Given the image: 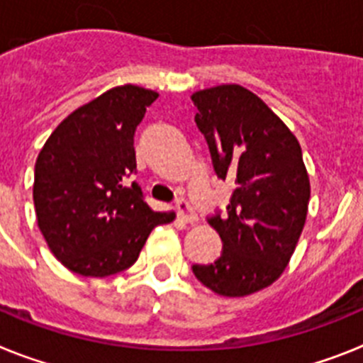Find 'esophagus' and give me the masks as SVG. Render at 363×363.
I'll return each instance as SVG.
<instances>
[{
  "instance_id": "1",
  "label": "esophagus",
  "mask_w": 363,
  "mask_h": 363,
  "mask_svg": "<svg viewBox=\"0 0 363 363\" xmlns=\"http://www.w3.org/2000/svg\"><path fill=\"white\" fill-rule=\"evenodd\" d=\"M176 213H178V218L185 223H194L198 220L196 213L192 211V207L189 205V201H185L184 198L176 201Z\"/></svg>"
}]
</instances>
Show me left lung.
<instances>
[{
  "label": "left lung",
  "mask_w": 363,
  "mask_h": 363,
  "mask_svg": "<svg viewBox=\"0 0 363 363\" xmlns=\"http://www.w3.org/2000/svg\"><path fill=\"white\" fill-rule=\"evenodd\" d=\"M191 99L214 171L234 182L227 218L209 220L223 242L221 256L192 272L220 296H249L289 265L309 211V172L293 130L249 89L225 83Z\"/></svg>",
  "instance_id": "8db88e82"
}]
</instances>
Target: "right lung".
Segmentation results:
<instances>
[{
	"mask_svg": "<svg viewBox=\"0 0 363 363\" xmlns=\"http://www.w3.org/2000/svg\"><path fill=\"white\" fill-rule=\"evenodd\" d=\"M158 92L112 86L57 125L40 150L32 198L50 252L67 269L104 278L134 264L154 227L174 211L156 213L138 184L134 130Z\"/></svg>",
	"mask_w": 363,
	"mask_h": 363,
	"instance_id": "1",
	"label": "right lung"
}]
</instances>
